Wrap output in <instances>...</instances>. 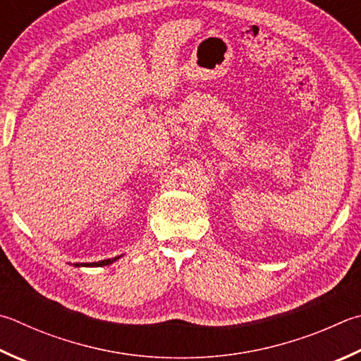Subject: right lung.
<instances>
[{
  "label": "right lung",
  "mask_w": 361,
  "mask_h": 361,
  "mask_svg": "<svg viewBox=\"0 0 361 361\" xmlns=\"http://www.w3.org/2000/svg\"><path fill=\"white\" fill-rule=\"evenodd\" d=\"M120 259V255L118 257H114V259H106V260H99V262H91V264H74L75 267H104V265H110L114 264L115 260Z\"/></svg>",
  "instance_id": "add662e5"
}]
</instances>
